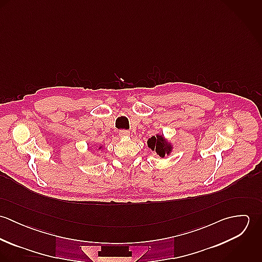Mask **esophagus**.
Listing matches in <instances>:
<instances>
[{"mask_svg": "<svg viewBox=\"0 0 262 262\" xmlns=\"http://www.w3.org/2000/svg\"><path fill=\"white\" fill-rule=\"evenodd\" d=\"M119 135H120L121 137H128V136L130 135V132H129L128 130H120Z\"/></svg>", "mask_w": 262, "mask_h": 262, "instance_id": "obj_1", "label": "esophagus"}]
</instances>
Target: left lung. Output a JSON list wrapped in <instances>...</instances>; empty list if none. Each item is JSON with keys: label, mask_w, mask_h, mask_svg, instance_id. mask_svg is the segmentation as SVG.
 <instances>
[{"label": "left lung", "mask_w": 262, "mask_h": 262, "mask_svg": "<svg viewBox=\"0 0 262 262\" xmlns=\"http://www.w3.org/2000/svg\"><path fill=\"white\" fill-rule=\"evenodd\" d=\"M147 144L151 149L155 150L156 153L161 157H163L165 154H169L171 149L170 145L165 142L162 135L152 136L147 141Z\"/></svg>", "instance_id": "left-lung-1"}]
</instances>
